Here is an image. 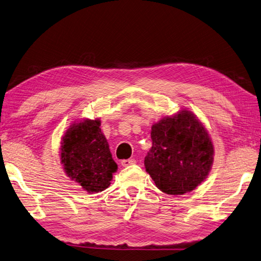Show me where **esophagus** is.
Listing matches in <instances>:
<instances>
[{
  "mask_svg": "<svg viewBox=\"0 0 261 261\" xmlns=\"http://www.w3.org/2000/svg\"><path fill=\"white\" fill-rule=\"evenodd\" d=\"M136 163V161L134 160V159H128V160H123L120 162V164H121V166H124V167H126V166H130V165H133V164H135Z\"/></svg>",
  "mask_w": 261,
  "mask_h": 261,
  "instance_id": "obj_1",
  "label": "esophagus"
}]
</instances>
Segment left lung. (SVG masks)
I'll return each instance as SVG.
<instances>
[{"instance_id": "1", "label": "left lung", "mask_w": 261, "mask_h": 261, "mask_svg": "<svg viewBox=\"0 0 261 261\" xmlns=\"http://www.w3.org/2000/svg\"><path fill=\"white\" fill-rule=\"evenodd\" d=\"M153 145L145 156L146 172L162 192L182 195L204 181L213 164L209 133L196 116L182 109L152 126Z\"/></svg>"}]
</instances>
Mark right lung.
Instances as JSON below:
<instances>
[{"label":"right lung","instance_id":"obj_1","mask_svg":"<svg viewBox=\"0 0 261 261\" xmlns=\"http://www.w3.org/2000/svg\"><path fill=\"white\" fill-rule=\"evenodd\" d=\"M99 126V118L73 123L61 141L60 160L65 173L88 193L107 189L117 171Z\"/></svg>","mask_w":261,"mask_h":261}]
</instances>
